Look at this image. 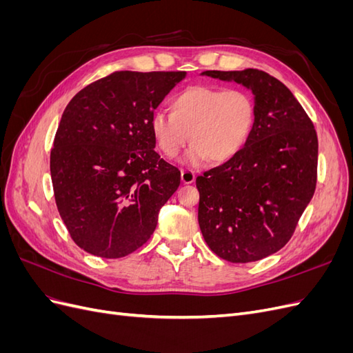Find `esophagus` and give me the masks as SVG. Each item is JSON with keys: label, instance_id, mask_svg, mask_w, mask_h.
I'll return each instance as SVG.
<instances>
[{"label": "esophagus", "instance_id": "obj_1", "mask_svg": "<svg viewBox=\"0 0 353 353\" xmlns=\"http://www.w3.org/2000/svg\"><path fill=\"white\" fill-rule=\"evenodd\" d=\"M194 179H196V174L193 172V170H190V169L181 170V181H183L184 184H191Z\"/></svg>", "mask_w": 353, "mask_h": 353}]
</instances>
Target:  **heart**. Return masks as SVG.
Here are the masks:
<instances>
[{"instance_id":"b5f03b06","label":"heart","mask_w":353,"mask_h":353,"mask_svg":"<svg viewBox=\"0 0 353 353\" xmlns=\"http://www.w3.org/2000/svg\"><path fill=\"white\" fill-rule=\"evenodd\" d=\"M256 122L250 94L206 85H194L170 100V113L156 112L150 130L166 157H176L191 140L184 162L200 165L228 162L248 144Z\"/></svg>"}]
</instances>
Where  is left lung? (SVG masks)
Listing matches in <instances>:
<instances>
[{"mask_svg": "<svg viewBox=\"0 0 353 353\" xmlns=\"http://www.w3.org/2000/svg\"><path fill=\"white\" fill-rule=\"evenodd\" d=\"M254 95L253 132L237 156L196 178L199 225L209 249L232 263L254 262L292 239L316 187L318 138L292 91L263 70H206Z\"/></svg>", "mask_w": 353, "mask_h": 353, "instance_id": "8db88e82", "label": "left lung"}]
</instances>
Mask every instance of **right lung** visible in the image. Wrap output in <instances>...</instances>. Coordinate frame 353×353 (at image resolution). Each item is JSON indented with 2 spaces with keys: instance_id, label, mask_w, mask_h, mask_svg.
Masks as SVG:
<instances>
[{
  "instance_id": "add662e5",
  "label": "right lung",
  "mask_w": 353,
  "mask_h": 353,
  "mask_svg": "<svg viewBox=\"0 0 353 353\" xmlns=\"http://www.w3.org/2000/svg\"><path fill=\"white\" fill-rule=\"evenodd\" d=\"M185 72H113L81 90L61 114L50 154L60 216L81 249L105 259L135 252L179 187L156 152L154 109Z\"/></svg>"
}]
</instances>
